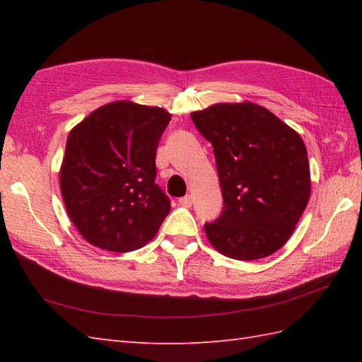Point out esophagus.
Segmentation results:
<instances>
[{
	"instance_id": "esophagus-1",
	"label": "esophagus",
	"mask_w": 362,
	"mask_h": 362,
	"mask_svg": "<svg viewBox=\"0 0 362 362\" xmlns=\"http://www.w3.org/2000/svg\"><path fill=\"white\" fill-rule=\"evenodd\" d=\"M179 205H182V206H185V209H188V206L193 205V197H191L189 194L185 196V197H180V199H179Z\"/></svg>"
}]
</instances>
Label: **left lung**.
I'll return each instance as SVG.
<instances>
[{"label":"left lung","mask_w":362,"mask_h":362,"mask_svg":"<svg viewBox=\"0 0 362 362\" xmlns=\"http://www.w3.org/2000/svg\"><path fill=\"white\" fill-rule=\"evenodd\" d=\"M213 146L224 209L205 224L222 255L249 261L283 247L310 201L305 143L294 129L253 103H222L191 113Z\"/></svg>","instance_id":"obj_1"}]
</instances>
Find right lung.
<instances>
[{
  "mask_svg": "<svg viewBox=\"0 0 362 362\" xmlns=\"http://www.w3.org/2000/svg\"><path fill=\"white\" fill-rule=\"evenodd\" d=\"M171 115L117 101L71 129L60 166L65 209L83 240L109 252L141 249L171 210L156 183V152Z\"/></svg>",
  "mask_w": 362,
  "mask_h": 362,
  "instance_id": "add662e5",
  "label": "right lung"
}]
</instances>
